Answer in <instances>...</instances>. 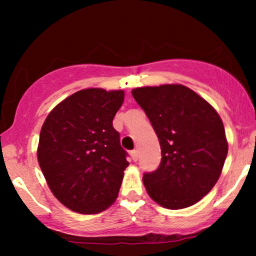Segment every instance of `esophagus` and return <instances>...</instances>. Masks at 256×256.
<instances>
[{
  "mask_svg": "<svg viewBox=\"0 0 256 256\" xmlns=\"http://www.w3.org/2000/svg\"><path fill=\"white\" fill-rule=\"evenodd\" d=\"M131 158L134 161H137L138 160V152L137 150H132L131 152Z\"/></svg>",
  "mask_w": 256,
  "mask_h": 256,
  "instance_id": "obj_1",
  "label": "esophagus"
}]
</instances>
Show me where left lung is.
<instances>
[{"instance_id": "8db88e82", "label": "left lung", "mask_w": 256, "mask_h": 256, "mask_svg": "<svg viewBox=\"0 0 256 256\" xmlns=\"http://www.w3.org/2000/svg\"><path fill=\"white\" fill-rule=\"evenodd\" d=\"M132 96L150 120L161 146L160 166L143 176L146 192L168 210L195 204L218 182L228 155L219 114L180 84L137 88Z\"/></svg>"}]
</instances>
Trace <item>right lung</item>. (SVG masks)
Returning <instances> with one entry per match:
<instances>
[{
  "label": "right lung",
  "instance_id": "obj_1",
  "mask_svg": "<svg viewBox=\"0 0 256 256\" xmlns=\"http://www.w3.org/2000/svg\"><path fill=\"white\" fill-rule=\"evenodd\" d=\"M124 91L84 89L46 116L37 158L52 192L67 208L96 214L116 202L128 166L113 118Z\"/></svg>",
  "mask_w": 256,
  "mask_h": 256
}]
</instances>
